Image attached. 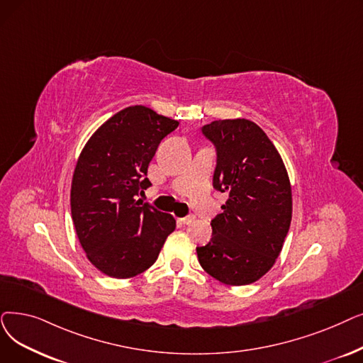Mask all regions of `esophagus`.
<instances>
[{"label":"esophagus","mask_w":363,"mask_h":363,"mask_svg":"<svg viewBox=\"0 0 363 363\" xmlns=\"http://www.w3.org/2000/svg\"><path fill=\"white\" fill-rule=\"evenodd\" d=\"M181 223H182L184 225H188V224L194 223V215H188V216H184V218H181Z\"/></svg>","instance_id":"1"}]
</instances>
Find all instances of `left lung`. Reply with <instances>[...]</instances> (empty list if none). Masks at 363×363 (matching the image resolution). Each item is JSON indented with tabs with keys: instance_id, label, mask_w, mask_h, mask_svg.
<instances>
[{
	"instance_id": "8db88e82",
	"label": "left lung",
	"mask_w": 363,
	"mask_h": 363,
	"mask_svg": "<svg viewBox=\"0 0 363 363\" xmlns=\"http://www.w3.org/2000/svg\"><path fill=\"white\" fill-rule=\"evenodd\" d=\"M200 130L216 152L213 188L228 200L212 219L211 242L197 246L199 262L225 285H249L272 269L289 231L288 173L254 121L215 120Z\"/></svg>"
}]
</instances>
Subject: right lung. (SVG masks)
I'll return each mask as SVG.
<instances>
[{
  "mask_svg": "<svg viewBox=\"0 0 363 363\" xmlns=\"http://www.w3.org/2000/svg\"><path fill=\"white\" fill-rule=\"evenodd\" d=\"M177 120L135 105L105 121L83 148L71 185V213L89 261L109 277L129 279L155 262L172 215L136 200L151 185L148 164Z\"/></svg>",
  "mask_w": 363,
  "mask_h": 363,
  "instance_id": "1",
  "label": "right lung"
}]
</instances>
